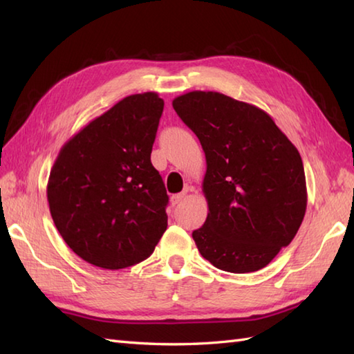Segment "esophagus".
Returning <instances> with one entry per match:
<instances>
[{"mask_svg": "<svg viewBox=\"0 0 354 354\" xmlns=\"http://www.w3.org/2000/svg\"><path fill=\"white\" fill-rule=\"evenodd\" d=\"M185 199V193H178V194H173V196L170 198L171 201V205H178L181 204V202Z\"/></svg>", "mask_w": 354, "mask_h": 354, "instance_id": "1", "label": "esophagus"}]
</instances>
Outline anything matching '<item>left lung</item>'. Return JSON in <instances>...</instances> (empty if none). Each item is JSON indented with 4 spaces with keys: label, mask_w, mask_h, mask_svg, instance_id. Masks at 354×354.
Segmentation results:
<instances>
[{
    "label": "left lung",
    "mask_w": 354,
    "mask_h": 354,
    "mask_svg": "<svg viewBox=\"0 0 354 354\" xmlns=\"http://www.w3.org/2000/svg\"><path fill=\"white\" fill-rule=\"evenodd\" d=\"M171 104L205 152L208 216L192 234L201 255L232 274L265 268L306 214L297 147L265 111L225 94L192 91Z\"/></svg>",
    "instance_id": "8db88e82"
}]
</instances>
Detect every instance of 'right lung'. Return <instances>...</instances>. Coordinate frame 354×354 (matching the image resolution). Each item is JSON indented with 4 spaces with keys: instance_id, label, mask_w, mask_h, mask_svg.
I'll return each instance as SVG.
<instances>
[{
    "instance_id": "1",
    "label": "right lung",
    "mask_w": 354,
    "mask_h": 354,
    "mask_svg": "<svg viewBox=\"0 0 354 354\" xmlns=\"http://www.w3.org/2000/svg\"><path fill=\"white\" fill-rule=\"evenodd\" d=\"M164 100L127 95L65 142L47 184L65 243L103 269L146 260L167 230L169 196L150 153Z\"/></svg>"
}]
</instances>
